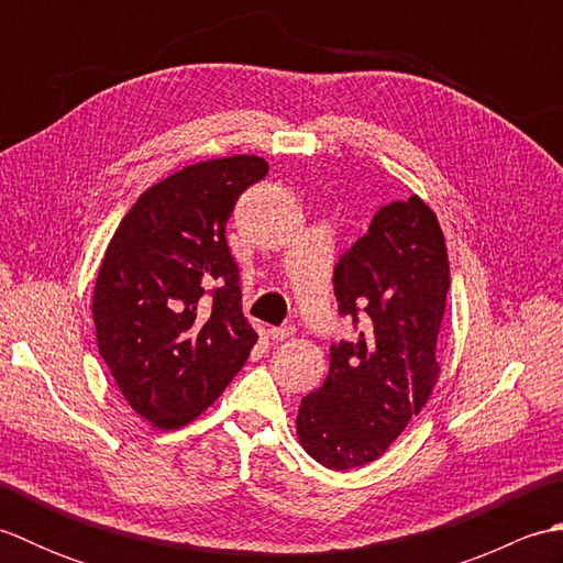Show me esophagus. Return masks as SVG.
<instances>
[{
	"instance_id": "esophagus-1",
	"label": "esophagus",
	"mask_w": 563,
	"mask_h": 563,
	"mask_svg": "<svg viewBox=\"0 0 563 563\" xmlns=\"http://www.w3.org/2000/svg\"><path fill=\"white\" fill-rule=\"evenodd\" d=\"M295 333V327L292 324H288V327H275V329H271V339L273 341H285V339H290Z\"/></svg>"
}]
</instances>
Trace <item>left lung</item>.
<instances>
[{"instance_id":"obj_1","label":"left lung","mask_w":563,"mask_h":563,"mask_svg":"<svg viewBox=\"0 0 563 563\" xmlns=\"http://www.w3.org/2000/svg\"><path fill=\"white\" fill-rule=\"evenodd\" d=\"M450 266L435 212L411 196L379 208L333 268L339 314L357 336L331 343L329 375L307 394L297 438L329 470L387 452L435 387Z\"/></svg>"}]
</instances>
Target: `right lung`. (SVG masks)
<instances>
[{"mask_svg": "<svg viewBox=\"0 0 563 563\" xmlns=\"http://www.w3.org/2000/svg\"><path fill=\"white\" fill-rule=\"evenodd\" d=\"M266 174L254 154L184 166L135 200L106 249L91 305L99 353L133 411L162 430L206 411L258 339L224 224Z\"/></svg>", "mask_w": 563, "mask_h": 563, "instance_id": "right-lung-1", "label": "right lung"}]
</instances>
